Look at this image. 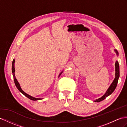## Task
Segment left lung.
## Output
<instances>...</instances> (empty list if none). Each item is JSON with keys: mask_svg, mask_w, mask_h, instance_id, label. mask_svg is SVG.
<instances>
[{"mask_svg": "<svg viewBox=\"0 0 127 127\" xmlns=\"http://www.w3.org/2000/svg\"><path fill=\"white\" fill-rule=\"evenodd\" d=\"M115 51L116 52V54L118 55V52L116 50H115ZM115 71H116V73H115V78L114 79V80L113 81V82H112V85H110V86L109 87V88L108 89L107 91L106 92V94H105L103 96H102L101 97L98 98V99L96 100L95 101V102H99L100 101H103V100H104L105 98H106L108 96L110 95L115 90L116 86H117V82H118V80L119 78V76H120V68H119V63L118 61H116V63H115Z\"/></svg>", "mask_w": 127, "mask_h": 127, "instance_id": "8db88e82", "label": "left lung"}]
</instances>
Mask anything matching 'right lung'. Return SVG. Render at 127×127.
Returning a JSON list of instances; mask_svg holds the SVG:
<instances>
[{"mask_svg":"<svg viewBox=\"0 0 127 127\" xmlns=\"http://www.w3.org/2000/svg\"><path fill=\"white\" fill-rule=\"evenodd\" d=\"M14 62H15V60H14V59H13V62H12V73H13V78H14V83H15V86H16V87H17V88H18V90H19V91L21 93L23 94L25 96H26L27 97H28L29 98H30V100H34V101L41 100V99H40V98L33 97L31 96H30V95H28L27 94H26V93H25V92L22 90V89H21V87H20V86L19 83H18V81H17V79H16V78H15V74H14V72H15V68H14ZM61 73H60V74L59 75H61Z\"/></svg>","mask_w":127,"mask_h":127,"instance_id":"obj_1","label":"right lung"}]
</instances>
